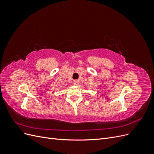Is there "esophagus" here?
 <instances>
[{"label": "esophagus", "mask_w": 154, "mask_h": 154, "mask_svg": "<svg viewBox=\"0 0 154 154\" xmlns=\"http://www.w3.org/2000/svg\"><path fill=\"white\" fill-rule=\"evenodd\" d=\"M73 83H74V85H78L79 84H80V82H79V80H74Z\"/></svg>", "instance_id": "esophagus-1"}]
</instances>
